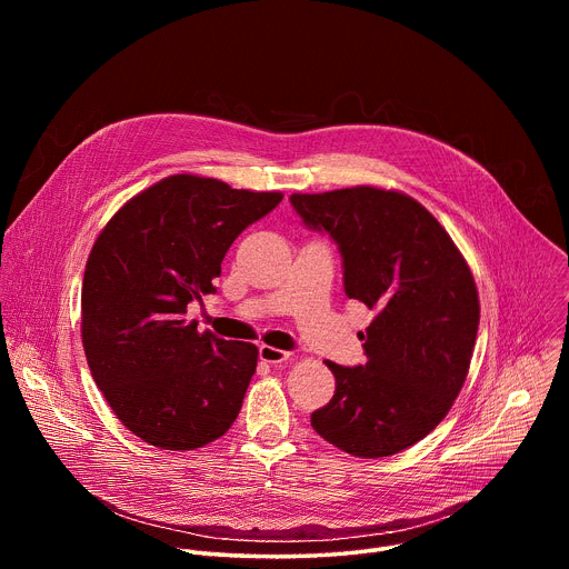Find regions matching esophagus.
<instances>
[{
  "mask_svg": "<svg viewBox=\"0 0 569 569\" xmlns=\"http://www.w3.org/2000/svg\"><path fill=\"white\" fill-rule=\"evenodd\" d=\"M259 356H261V360L268 362V365H281V362L292 360V353L281 351V349H274V347H268V345H263V347L259 349Z\"/></svg>",
  "mask_w": 569,
  "mask_h": 569,
  "instance_id": "34e87169",
  "label": "esophagus"
}]
</instances>
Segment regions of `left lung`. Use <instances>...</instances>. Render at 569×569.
<instances>
[{
	"mask_svg": "<svg viewBox=\"0 0 569 569\" xmlns=\"http://www.w3.org/2000/svg\"><path fill=\"white\" fill-rule=\"evenodd\" d=\"M290 202L338 242L347 297L376 310L360 336L367 362H327L336 393L310 426L353 457L396 455L428 437L463 387L479 327L472 272L441 222L400 191L360 184Z\"/></svg>",
	"mask_w": 569,
	"mask_h": 569,
	"instance_id": "obj_1",
	"label": "left lung"
}]
</instances>
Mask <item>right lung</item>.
Masks as SVG:
<instances>
[{
    "instance_id": "1",
    "label": "right lung",
    "mask_w": 569,
    "mask_h": 569,
    "mask_svg": "<svg viewBox=\"0 0 569 569\" xmlns=\"http://www.w3.org/2000/svg\"><path fill=\"white\" fill-rule=\"evenodd\" d=\"M281 200L178 173L130 198L94 240L80 336L97 387L141 441L196 450L236 421L259 349L200 333L187 306L216 292L231 242Z\"/></svg>"
}]
</instances>
